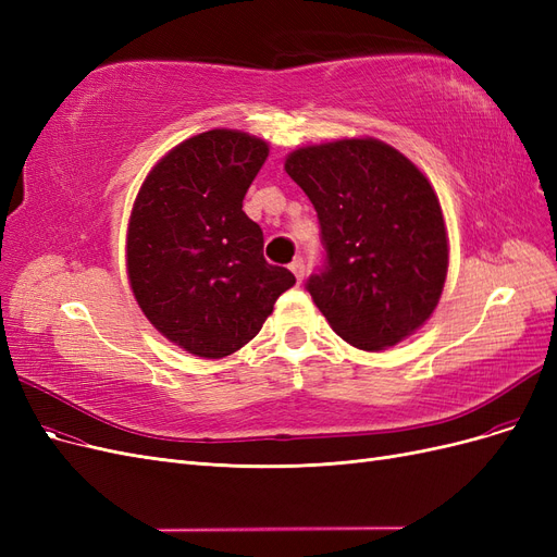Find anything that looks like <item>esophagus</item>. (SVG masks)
I'll list each match as a JSON object with an SVG mask.
<instances>
[{"instance_id": "34e87169", "label": "esophagus", "mask_w": 557, "mask_h": 557, "mask_svg": "<svg viewBox=\"0 0 557 557\" xmlns=\"http://www.w3.org/2000/svg\"><path fill=\"white\" fill-rule=\"evenodd\" d=\"M290 272L295 274V278H297V281H305V274H307V264H305V260H301V258H295V260L290 262Z\"/></svg>"}]
</instances>
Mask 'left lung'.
<instances>
[{
  "instance_id": "1",
  "label": "left lung",
  "mask_w": 557,
  "mask_h": 557,
  "mask_svg": "<svg viewBox=\"0 0 557 557\" xmlns=\"http://www.w3.org/2000/svg\"><path fill=\"white\" fill-rule=\"evenodd\" d=\"M285 172L323 232L327 269L307 290L330 327L372 352L423 327L448 274L446 221L428 176L374 137L295 148Z\"/></svg>"
}]
</instances>
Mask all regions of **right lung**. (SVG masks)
Returning <instances> with one entry per match:
<instances>
[{"label": "right lung", "mask_w": 557, "mask_h": 557, "mask_svg": "<svg viewBox=\"0 0 557 557\" xmlns=\"http://www.w3.org/2000/svg\"><path fill=\"white\" fill-rule=\"evenodd\" d=\"M269 144L239 129L181 141L144 178L132 205L125 264L139 309L162 336L197 358L246 346L295 285L262 256V230L244 197Z\"/></svg>", "instance_id": "add662e5"}]
</instances>
